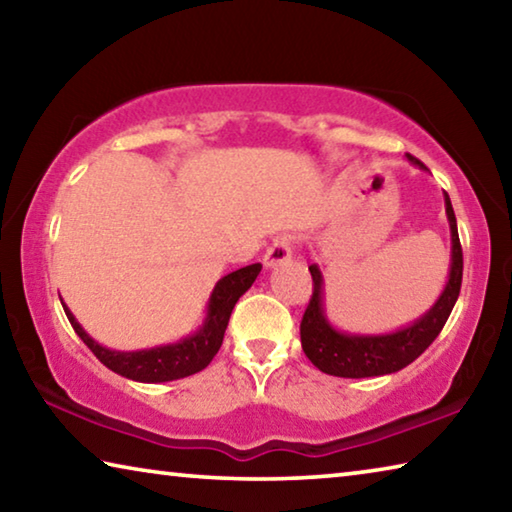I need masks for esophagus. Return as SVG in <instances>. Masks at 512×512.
Listing matches in <instances>:
<instances>
[{
    "mask_svg": "<svg viewBox=\"0 0 512 512\" xmlns=\"http://www.w3.org/2000/svg\"><path fill=\"white\" fill-rule=\"evenodd\" d=\"M291 237H277L275 241H273V246L266 250V255H264V266L266 268H277V266H282V264H287L289 259H291Z\"/></svg>",
    "mask_w": 512,
    "mask_h": 512,
    "instance_id": "esophagus-1",
    "label": "esophagus"
}]
</instances>
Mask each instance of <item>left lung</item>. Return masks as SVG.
Here are the masks:
<instances>
[{"instance_id":"8db88e82","label":"left lung","mask_w":512,"mask_h":512,"mask_svg":"<svg viewBox=\"0 0 512 512\" xmlns=\"http://www.w3.org/2000/svg\"><path fill=\"white\" fill-rule=\"evenodd\" d=\"M415 167L427 169L420 160L406 153ZM445 212L452 232V264H449V280L440 298L433 307L422 314L411 325H406L391 334H348L336 329L325 316V296H323V273L318 264L309 266L311 280H314V293L305 309L300 323V341L307 359L314 363L325 375L334 377H379L391 375L409 366L420 354L429 348L433 339L445 327L449 314L461 293L463 282V250L458 241L456 216L449 196L445 192Z\"/></svg>"}]
</instances>
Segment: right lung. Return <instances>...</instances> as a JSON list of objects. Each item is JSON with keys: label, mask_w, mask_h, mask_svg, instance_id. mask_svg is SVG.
<instances>
[{"label": "right lung", "mask_w": 512, "mask_h": 512, "mask_svg": "<svg viewBox=\"0 0 512 512\" xmlns=\"http://www.w3.org/2000/svg\"><path fill=\"white\" fill-rule=\"evenodd\" d=\"M259 271H262V264H250L221 277V280L216 282L210 300H207V314L203 325L198 327L194 334L180 339L178 343L158 345V348L149 350L119 352L103 348L101 343L94 341L92 336L85 332L72 311L65 307V302L63 309L69 323L74 327V332L81 336V341L88 345L94 352V357H97L103 366L126 379L144 381V384H160V381H173L196 375V372L210 366V361L214 359V354L219 352L223 343V334L225 327H228L232 309H235L237 300L253 287Z\"/></svg>", "instance_id": "right-lung-1"}]
</instances>
